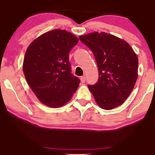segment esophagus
I'll list each match as a JSON object with an SVG mask.
<instances>
[{
	"mask_svg": "<svg viewBox=\"0 0 155 155\" xmlns=\"http://www.w3.org/2000/svg\"><path fill=\"white\" fill-rule=\"evenodd\" d=\"M80 79H81V83H84V82L86 81V77H85V76H81V78H80Z\"/></svg>",
	"mask_w": 155,
	"mask_h": 155,
	"instance_id": "obj_1",
	"label": "esophagus"
}]
</instances>
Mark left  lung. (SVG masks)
<instances>
[{
    "label": "left lung",
    "instance_id": "8db88e82",
    "mask_svg": "<svg viewBox=\"0 0 155 155\" xmlns=\"http://www.w3.org/2000/svg\"><path fill=\"white\" fill-rule=\"evenodd\" d=\"M93 52L99 79L88 87L101 108L111 110L124 102L138 76V58L125 41L104 32L79 36Z\"/></svg>",
    "mask_w": 155,
    "mask_h": 155
}]
</instances>
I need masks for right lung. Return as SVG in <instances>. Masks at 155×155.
Here are the masks:
<instances>
[{
	"label": "right lung",
	"mask_w": 155,
	"mask_h": 155,
	"mask_svg": "<svg viewBox=\"0 0 155 155\" xmlns=\"http://www.w3.org/2000/svg\"><path fill=\"white\" fill-rule=\"evenodd\" d=\"M79 39L61 29L45 33L27 48L23 64L26 81L41 102L62 107L71 99L80 80L71 74L69 52Z\"/></svg>",
	"instance_id": "right-lung-1"
}]
</instances>
